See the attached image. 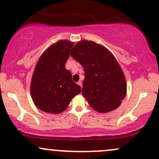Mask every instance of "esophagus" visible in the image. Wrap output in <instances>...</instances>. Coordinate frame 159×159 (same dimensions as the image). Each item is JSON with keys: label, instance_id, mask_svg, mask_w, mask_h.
Segmentation results:
<instances>
[{"label": "esophagus", "instance_id": "34e87169", "mask_svg": "<svg viewBox=\"0 0 159 159\" xmlns=\"http://www.w3.org/2000/svg\"><path fill=\"white\" fill-rule=\"evenodd\" d=\"M77 84H78V85H80V87H82V82H81V81H79V82H78Z\"/></svg>", "mask_w": 159, "mask_h": 159}]
</instances>
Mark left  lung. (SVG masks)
<instances>
[{"instance_id":"left-lung-1","label":"left lung","mask_w":159,"mask_h":159,"mask_svg":"<svg viewBox=\"0 0 159 159\" xmlns=\"http://www.w3.org/2000/svg\"><path fill=\"white\" fill-rule=\"evenodd\" d=\"M70 56L84 68L83 96L91 107L99 113L117 109L126 97L127 85L113 54L101 44L82 40L72 48Z\"/></svg>"}]
</instances>
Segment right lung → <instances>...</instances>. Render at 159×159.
<instances>
[{
    "label": "right lung",
    "instance_id": "1",
    "mask_svg": "<svg viewBox=\"0 0 159 159\" xmlns=\"http://www.w3.org/2000/svg\"><path fill=\"white\" fill-rule=\"evenodd\" d=\"M74 42L59 40L39 57L30 83V95L35 106L46 113L62 112L81 87L72 80L71 73L65 68Z\"/></svg>",
    "mask_w": 159,
    "mask_h": 159
}]
</instances>
